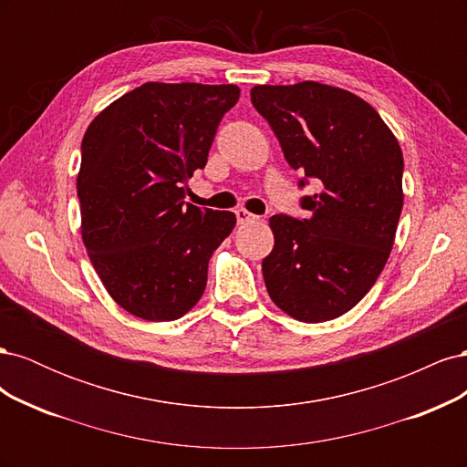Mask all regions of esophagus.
Returning a JSON list of instances; mask_svg holds the SVG:
<instances>
[{"label":"esophagus","mask_w":467,"mask_h":467,"mask_svg":"<svg viewBox=\"0 0 467 467\" xmlns=\"http://www.w3.org/2000/svg\"><path fill=\"white\" fill-rule=\"evenodd\" d=\"M235 218H237V223H249V222H257L259 220V216L251 214V212H247L244 208L235 210Z\"/></svg>","instance_id":"obj_1"}]
</instances>
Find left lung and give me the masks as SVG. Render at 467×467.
<instances>
[{
    "label": "left lung",
    "mask_w": 467,
    "mask_h": 467,
    "mask_svg": "<svg viewBox=\"0 0 467 467\" xmlns=\"http://www.w3.org/2000/svg\"><path fill=\"white\" fill-rule=\"evenodd\" d=\"M251 103L300 171L307 218L275 214V247L263 259L273 302L306 323L347 314L372 288L403 208V153L378 112L345 89L302 81L257 86Z\"/></svg>",
    "instance_id": "left-lung-1"
}]
</instances>
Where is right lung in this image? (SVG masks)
<instances>
[{"label": "right lung", "mask_w": 467, "mask_h": 467, "mask_svg": "<svg viewBox=\"0 0 467 467\" xmlns=\"http://www.w3.org/2000/svg\"><path fill=\"white\" fill-rule=\"evenodd\" d=\"M237 86L150 81L97 115L81 142V237L126 312L173 321L201 300L234 212L185 202Z\"/></svg>", "instance_id": "add662e5"}]
</instances>
